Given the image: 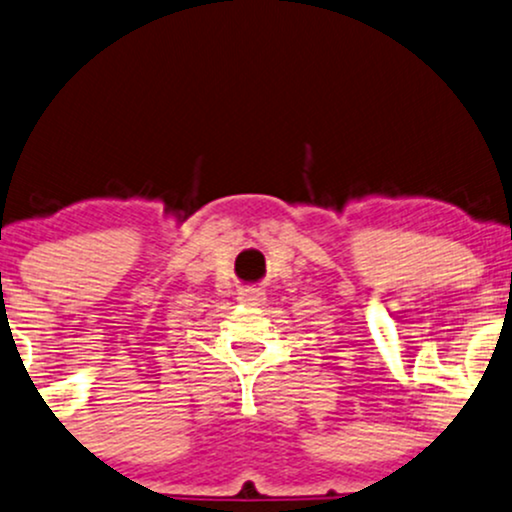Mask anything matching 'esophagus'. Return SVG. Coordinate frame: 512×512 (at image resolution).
Returning a JSON list of instances; mask_svg holds the SVG:
<instances>
[{
	"mask_svg": "<svg viewBox=\"0 0 512 512\" xmlns=\"http://www.w3.org/2000/svg\"><path fill=\"white\" fill-rule=\"evenodd\" d=\"M242 301L249 306H261L263 301H266V292H263L261 287H249V289H244Z\"/></svg>",
	"mask_w": 512,
	"mask_h": 512,
	"instance_id": "esophagus-1",
	"label": "esophagus"
}]
</instances>
